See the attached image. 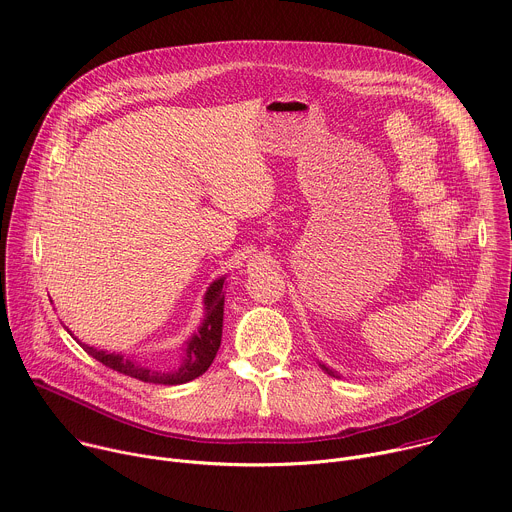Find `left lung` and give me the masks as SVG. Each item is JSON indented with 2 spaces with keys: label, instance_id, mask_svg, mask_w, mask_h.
<instances>
[{
  "label": "left lung",
  "instance_id": "left-lung-1",
  "mask_svg": "<svg viewBox=\"0 0 512 512\" xmlns=\"http://www.w3.org/2000/svg\"><path fill=\"white\" fill-rule=\"evenodd\" d=\"M320 367H322V369H324V371H326V373H328V375H332V377H338V375H336V373H334V371H330V369H328V367H324V364H320Z\"/></svg>",
  "mask_w": 512,
  "mask_h": 512
}]
</instances>
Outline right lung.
<instances>
[{
	"label": "right lung",
	"mask_w": 512,
	"mask_h": 512,
	"mask_svg": "<svg viewBox=\"0 0 512 512\" xmlns=\"http://www.w3.org/2000/svg\"><path fill=\"white\" fill-rule=\"evenodd\" d=\"M223 308H225V277L212 281L210 287L206 289V296H204L206 316H204L198 332L184 344L180 367L170 369V371L150 369L129 356L99 350L95 346L83 344L79 338H75V340L85 348V352H89L93 358H97L99 362L105 364V367H109L117 373L139 379L143 383L182 385V383H188V381L200 377L202 373H206L212 364V360L218 352V346H221V336H223V314H225Z\"/></svg>",
	"instance_id": "right-lung-1"
}]
</instances>
